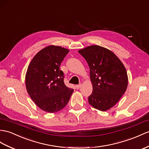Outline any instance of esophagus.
<instances>
[{
	"instance_id": "1",
	"label": "esophagus",
	"mask_w": 149,
	"mask_h": 149,
	"mask_svg": "<svg viewBox=\"0 0 149 149\" xmlns=\"http://www.w3.org/2000/svg\"><path fill=\"white\" fill-rule=\"evenodd\" d=\"M81 84L77 85H76V88H77V89H79V88H81Z\"/></svg>"
}]
</instances>
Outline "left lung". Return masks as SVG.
<instances>
[{
    "mask_svg": "<svg viewBox=\"0 0 149 149\" xmlns=\"http://www.w3.org/2000/svg\"><path fill=\"white\" fill-rule=\"evenodd\" d=\"M78 52L90 68L93 92L88 102L98 110L106 111L118 103L128 86L124 64L114 53L99 45L86 47Z\"/></svg>",
    "mask_w": 149,
    "mask_h": 149,
    "instance_id": "8db88e82",
    "label": "left lung"
}]
</instances>
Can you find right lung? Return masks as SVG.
Instances as JSON below:
<instances>
[{
	"mask_svg": "<svg viewBox=\"0 0 149 149\" xmlns=\"http://www.w3.org/2000/svg\"><path fill=\"white\" fill-rule=\"evenodd\" d=\"M69 51L60 46H47L33 57L27 69V92L40 109L49 113L63 109L74 91L65 85L64 73L59 70Z\"/></svg>",
	"mask_w": 149,
	"mask_h": 149,
	"instance_id": "obj_1",
	"label": "right lung"
}]
</instances>
